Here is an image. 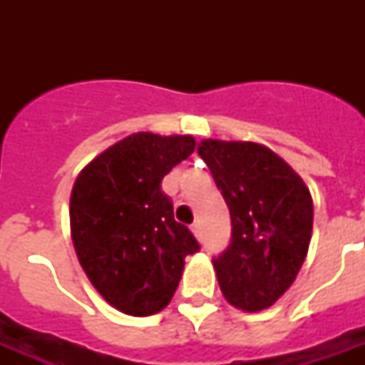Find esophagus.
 <instances>
[{"instance_id": "34e87169", "label": "esophagus", "mask_w": 365, "mask_h": 365, "mask_svg": "<svg viewBox=\"0 0 365 365\" xmlns=\"http://www.w3.org/2000/svg\"><path fill=\"white\" fill-rule=\"evenodd\" d=\"M191 231H193L197 239H202V227H200L199 222H195L193 225H191Z\"/></svg>"}]
</instances>
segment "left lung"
Segmentation results:
<instances>
[{"mask_svg": "<svg viewBox=\"0 0 365 365\" xmlns=\"http://www.w3.org/2000/svg\"><path fill=\"white\" fill-rule=\"evenodd\" d=\"M199 155L231 214V242L214 257L225 299L242 311L271 307L297 277L312 233L305 183L259 143L205 140Z\"/></svg>", "mask_w": 365, "mask_h": 365, "instance_id": "8db88e82", "label": "left lung"}]
</instances>
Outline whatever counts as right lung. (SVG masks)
Returning <instances> with one entry per match:
<instances>
[{"mask_svg":"<svg viewBox=\"0 0 365 365\" xmlns=\"http://www.w3.org/2000/svg\"><path fill=\"white\" fill-rule=\"evenodd\" d=\"M191 136L138 132L98 155L77 176L70 200L79 263L108 303L148 317L170 303L185 255L200 244L174 220L160 182L193 153Z\"/></svg>","mask_w":365,"mask_h":365,"instance_id":"right-lung-1","label":"right lung"}]
</instances>
